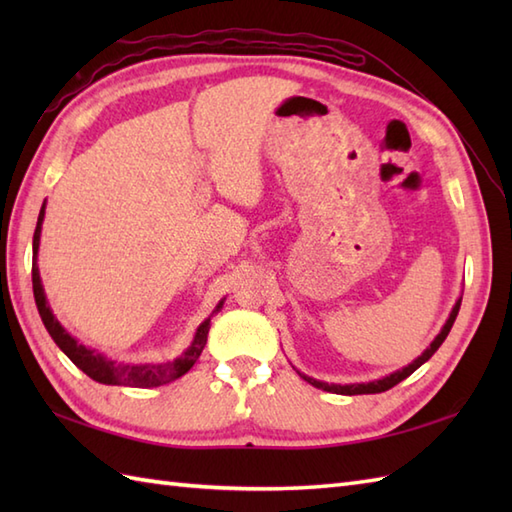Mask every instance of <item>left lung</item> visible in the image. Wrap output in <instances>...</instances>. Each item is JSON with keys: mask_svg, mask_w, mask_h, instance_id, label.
<instances>
[{"mask_svg": "<svg viewBox=\"0 0 512 512\" xmlns=\"http://www.w3.org/2000/svg\"><path fill=\"white\" fill-rule=\"evenodd\" d=\"M460 303H462V297H460L458 301H455V306H453V310H451V314H449L447 323L442 325V330L438 332L436 339L431 341V345L427 347V350H424V352H422V354L416 358V361H411L409 365H405V367H402V369H396L394 374H387V376L378 378V380H369V383H350V385L323 383V380H317V378H312V376L301 374L299 369H297V374H299L303 380H308V383H310L312 387L323 389V391H330V394H341V396H358V394H380V391H387V389H391V387H394V385H398L400 380H405L407 376H411V374L416 372V369H418L422 363H427L429 358L438 352V347L444 343V339H447L449 332H451V328H453L455 317H458V312H460Z\"/></svg>", "mask_w": 512, "mask_h": 512, "instance_id": "1", "label": "left lung"}]
</instances>
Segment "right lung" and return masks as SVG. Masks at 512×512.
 Returning a JSON list of instances; mask_svg holds the SVG:
<instances>
[{
  "label": "right lung",
  "mask_w": 512,
  "mask_h": 512,
  "mask_svg": "<svg viewBox=\"0 0 512 512\" xmlns=\"http://www.w3.org/2000/svg\"><path fill=\"white\" fill-rule=\"evenodd\" d=\"M43 217H46V202H43V206H41L35 237H32V292H35L39 317H41L43 325H46L48 334L52 336V341L59 345V350L68 356L70 361L81 369V372H85L92 380H96V383H103V385L160 387V385H167V383H171V380H176V378L187 374L204 350L206 336H209V328H211V317L222 310L224 299L217 303L211 317L204 319L198 325L191 345L182 352V356L173 358V361H167V363H116V361H112V358H107L96 350H90V347H85L83 343L76 341L74 336L59 323V319L54 317V312L46 299V292H43L39 266H37Z\"/></svg>",
  "instance_id": "obj_1"
}]
</instances>
